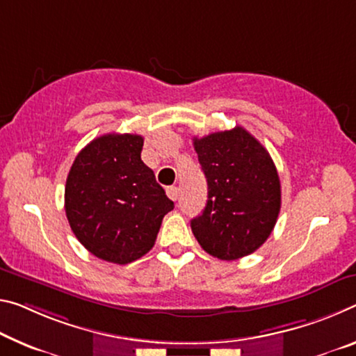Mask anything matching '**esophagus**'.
<instances>
[{"instance_id":"34e87169","label":"esophagus","mask_w":356,"mask_h":356,"mask_svg":"<svg viewBox=\"0 0 356 356\" xmlns=\"http://www.w3.org/2000/svg\"><path fill=\"white\" fill-rule=\"evenodd\" d=\"M166 193H168V196L172 201H176L179 198V188L177 187H168L166 188Z\"/></svg>"}]
</instances>
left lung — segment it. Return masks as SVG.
<instances>
[{
	"label": "left lung",
	"mask_w": 356,
	"mask_h": 356,
	"mask_svg": "<svg viewBox=\"0 0 356 356\" xmlns=\"http://www.w3.org/2000/svg\"><path fill=\"white\" fill-rule=\"evenodd\" d=\"M207 202L191 231L209 255L233 261L258 250L280 212V180L269 152L242 127L193 138Z\"/></svg>",
	"instance_id": "8db88e82"
}]
</instances>
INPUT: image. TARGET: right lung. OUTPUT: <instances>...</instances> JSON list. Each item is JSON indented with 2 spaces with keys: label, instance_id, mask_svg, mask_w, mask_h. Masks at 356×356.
Segmentation results:
<instances>
[{
  "label": "right lung",
  "instance_id": "1",
  "mask_svg": "<svg viewBox=\"0 0 356 356\" xmlns=\"http://www.w3.org/2000/svg\"><path fill=\"white\" fill-rule=\"evenodd\" d=\"M143 145L139 134H104L79 152L67 174V222L79 242L104 261L128 264L144 257L174 209L140 160Z\"/></svg>",
  "mask_w": 356,
  "mask_h": 356
}]
</instances>
